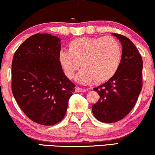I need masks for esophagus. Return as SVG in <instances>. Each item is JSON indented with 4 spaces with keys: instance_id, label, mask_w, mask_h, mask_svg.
I'll return each instance as SVG.
<instances>
[{
    "instance_id": "esophagus-1",
    "label": "esophagus",
    "mask_w": 155,
    "mask_h": 155,
    "mask_svg": "<svg viewBox=\"0 0 155 155\" xmlns=\"http://www.w3.org/2000/svg\"><path fill=\"white\" fill-rule=\"evenodd\" d=\"M87 91V89H83L80 87H77L75 88V91L76 92H84V91Z\"/></svg>"
}]
</instances>
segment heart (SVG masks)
Listing matches in <instances>:
<instances>
[{
  "instance_id": "obj_1",
  "label": "heart",
  "mask_w": 155,
  "mask_h": 155,
  "mask_svg": "<svg viewBox=\"0 0 155 155\" xmlns=\"http://www.w3.org/2000/svg\"><path fill=\"white\" fill-rule=\"evenodd\" d=\"M122 48L115 38H78L68 45V51L61 50L58 59L65 74L73 78L80 66L82 69L78 81L89 83L105 82L110 80L120 67L122 59Z\"/></svg>"
}]
</instances>
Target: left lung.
Listing matches in <instances>:
<instances>
[{"label": "left lung", "mask_w": 155, "mask_h": 155, "mask_svg": "<svg viewBox=\"0 0 155 155\" xmlns=\"http://www.w3.org/2000/svg\"><path fill=\"white\" fill-rule=\"evenodd\" d=\"M122 45V54L117 72L101 86L94 88L100 96L92 105L96 120L116 122L127 115L135 106L143 86V59L133 42L124 35L113 33Z\"/></svg>", "instance_id": "8db88e82"}]
</instances>
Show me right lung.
<instances>
[{
  "label": "right lung",
  "mask_w": 155,
  "mask_h": 155,
  "mask_svg": "<svg viewBox=\"0 0 155 155\" xmlns=\"http://www.w3.org/2000/svg\"><path fill=\"white\" fill-rule=\"evenodd\" d=\"M60 39L48 33L31 35L15 51L12 91L20 108L33 122L54 125L64 119L75 85L58 59Z\"/></svg>",
  "instance_id": "obj_1"
}]
</instances>
